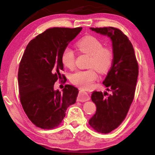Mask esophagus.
<instances>
[{
  "instance_id": "1",
  "label": "esophagus",
  "mask_w": 155,
  "mask_h": 155,
  "mask_svg": "<svg viewBox=\"0 0 155 155\" xmlns=\"http://www.w3.org/2000/svg\"><path fill=\"white\" fill-rule=\"evenodd\" d=\"M90 100V96L88 95V93L83 90H81L78 93L77 97V101L80 102H85Z\"/></svg>"
}]
</instances>
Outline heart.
<instances>
[{
	"label": "heart",
	"mask_w": 155,
	"mask_h": 155,
	"mask_svg": "<svg viewBox=\"0 0 155 155\" xmlns=\"http://www.w3.org/2000/svg\"><path fill=\"white\" fill-rule=\"evenodd\" d=\"M77 47L81 52L90 56L88 66L91 68L77 70L70 75V80L78 87L89 89L92 87L94 82L98 78V74L94 68L102 74L107 73L111 68L114 54L109 48H103V44L93 36L82 39L77 43ZM61 61L65 67L74 68L75 53L71 48H65L61 54Z\"/></svg>",
	"instance_id": "heart-1"
}]
</instances>
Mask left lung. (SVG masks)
I'll list each match as a JSON object with an SVG mask.
<instances>
[{
	"label": "left lung",
	"instance_id": "8db88e82",
	"mask_svg": "<svg viewBox=\"0 0 155 155\" xmlns=\"http://www.w3.org/2000/svg\"><path fill=\"white\" fill-rule=\"evenodd\" d=\"M112 41L114 61L103 84L111 94L93 91L91 101L96 111L89 124L98 133L111 132L125 119L134 98L139 74L138 64L132 44L118 28L114 27L90 28Z\"/></svg>",
	"mask_w": 155,
	"mask_h": 155
}]
</instances>
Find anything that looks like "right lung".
<instances>
[{"instance_id":"add662e5","label":"right lung","mask_w":155,"mask_h":155,"mask_svg":"<svg viewBox=\"0 0 155 155\" xmlns=\"http://www.w3.org/2000/svg\"><path fill=\"white\" fill-rule=\"evenodd\" d=\"M82 27L48 28L28 44L18 69L21 104L36 127L51 129L61 124L70 105L77 101L78 90L65 85L62 91L54 84L64 70L61 54Z\"/></svg>"}]
</instances>
